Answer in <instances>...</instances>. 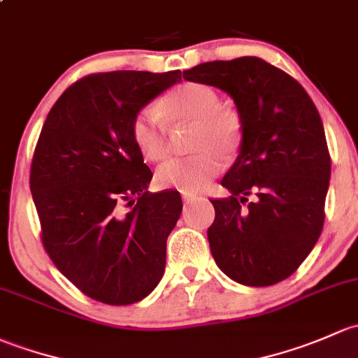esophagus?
Segmentation results:
<instances>
[{
	"label": "esophagus",
	"instance_id": "34e87169",
	"mask_svg": "<svg viewBox=\"0 0 358 358\" xmlns=\"http://www.w3.org/2000/svg\"><path fill=\"white\" fill-rule=\"evenodd\" d=\"M182 200L189 203V201L196 200V194H194V193H182Z\"/></svg>",
	"mask_w": 358,
	"mask_h": 358
}]
</instances>
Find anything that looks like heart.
<instances>
[{"instance_id":"obj_1","label":"heart","mask_w":358,"mask_h":358,"mask_svg":"<svg viewBox=\"0 0 358 358\" xmlns=\"http://www.w3.org/2000/svg\"><path fill=\"white\" fill-rule=\"evenodd\" d=\"M160 110L171 125L194 124L191 150L186 158H172L157 169V182L184 193L203 189L222 171V158H231L241 146V119L233 110L224 108L222 99L213 87L201 83H184L172 90ZM132 141L143 157L152 162L164 160L169 155L167 129L152 108L136 113L131 124Z\"/></svg>"}]
</instances>
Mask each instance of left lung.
Listing matches in <instances>:
<instances>
[{
	"label": "left lung",
	"instance_id": "8db88e82",
	"mask_svg": "<svg viewBox=\"0 0 358 358\" xmlns=\"http://www.w3.org/2000/svg\"><path fill=\"white\" fill-rule=\"evenodd\" d=\"M184 79L233 98L243 138L212 200L208 243L215 264L245 286H272L308 257L324 226L331 157L314 101L298 80L257 57L184 70Z\"/></svg>",
	"mask_w": 358,
	"mask_h": 358
}]
</instances>
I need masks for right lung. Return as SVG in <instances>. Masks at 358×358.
I'll use <instances>...</instances> for the list:
<instances>
[{
  "label": "right lung",
  "mask_w": 358,
  "mask_h": 358,
  "mask_svg": "<svg viewBox=\"0 0 358 358\" xmlns=\"http://www.w3.org/2000/svg\"><path fill=\"white\" fill-rule=\"evenodd\" d=\"M179 80L180 70L87 76L57 99L43 125L31 167L43 245L58 271L101 303H136L164 275L182 200L178 191L150 193L153 174L131 124Z\"/></svg>",
  "instance_id": "obj_1"
}]
</instances>
